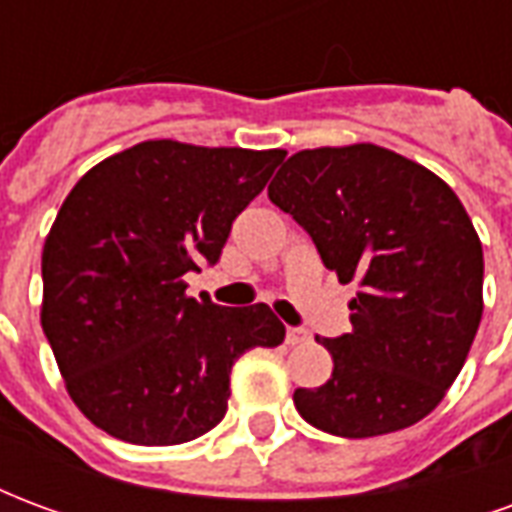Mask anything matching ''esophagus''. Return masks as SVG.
Listing matches in <instances>:
<instances>
[{
  "mask_svg": "<svg viewBox=\"0 0 512 512\" xmlns=\"http://www.w3.org/2000/svg\"><path fill=\"white\" fill-rule=\"evenodd\" d=\"M285 340H288V345H301V343H307V340H310V334L304 332V329H288Z\"/></svg>",
  "mask_w": 512,
  "mask_h": 512,
  "instance_id": "1",
  "label": "esophagus"
}]
</instances>
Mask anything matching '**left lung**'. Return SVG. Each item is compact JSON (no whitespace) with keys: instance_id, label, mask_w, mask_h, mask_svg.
Returning a JSON list of instances; mask_svg holds the SVG:
<instances>
[{"instance_id":"1","label":"left lung","mask_w":512,"mask_h":512,"mask_svg":"<svg viewBox=\"0 0 512 512\" xmlns=\"http://www.w3.org/2000/svg\"><path fill=\"white\" fill-rule=\"evenodd\" d=\"M268 200L310 233L323 266L356 282L351 332L318 343L332 378L296 389L318 430L395 433L439 406L483 318V246L458 194L395 150L359 142L299 150Z\"/></svg>"}]
</instances>
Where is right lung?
Instances as JSON below:
<instances>
[{
  "mask_svg": "<svg viewBox=\"0 0 512 512\" xmlns=\"http://www.w3.org/2000/svg\"><path fill=\"white\" fill-rule=\"evenodd\" d=\"M282 158L147 139L65 197L43 244L40 326L95 428L142 447L197 439L222 422L235 362L285 340L268 304L197 301L183 279L219 260Z\"/></svg>",
  "mask_w": 512,
  "mask_h": 512,
  "instance_id": "add662e5",
  "label": "right lung"
}]
</instances>
